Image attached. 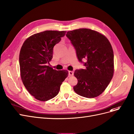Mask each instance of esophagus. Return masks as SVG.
<instances>
[{
	"instance_id": "1",
	"label": "esophagus",
	"mask_w": 134,
	"mask_h": 134,
	"mask_svg": "<svg viewBox=\"0 0 134 134\" xmlns=\"http://www.w3.org/2000/svg\"><path fill=\"white\" fill-rule=\"evenodd\" d=\"M73 75H74V72L73 71H69V76H73Z\"/></svg>"
}]
</instances>
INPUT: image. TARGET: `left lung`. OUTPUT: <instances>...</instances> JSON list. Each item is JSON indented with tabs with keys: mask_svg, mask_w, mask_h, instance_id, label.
I'll return each mask as SVG.
<instances>
[{
	"mask_svg": "<svg viewBox=\"0 0 134 134\" xmlns=\"http://www.w3.org/2000/svg\"><path fill=\"white\" fill-rule=\"evenodd\" d=\"M66 37L76 50L79 61L85 69L76 70V94L87 98L100 95L107 88L114 74V53L105 36L96 31L81 28L68 31ZM86 60V63L82 59Z\"/></svg>",
	"mask_w": 134,
	"mask_h": 134,
	"instance_id": "left-lung-1",
	"label": "left lung"
}]
</instances>
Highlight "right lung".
Returning a JSON list of instances; mask_svg holds the SVG:
<instances>
[{
    "label": "right lung",
    "mask_w": 134,
    "mask_h": 134,
    "mask_svg": "<svg viewBox=\"0 0 134 134\" xmlns=\"http://www.w3.org/2000/svg\"><path fill=\"white\" fill-rule=\"evenodd\" d=\"M65 31L46 30L35 34L23 43L19 54L21 78L29 93L40 101L56 96L67 70H56L47 64L53 58V48Z\"/></svg>",
    "instance_id": "obj_1"
}]
</instances>
